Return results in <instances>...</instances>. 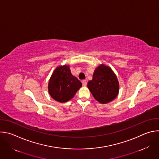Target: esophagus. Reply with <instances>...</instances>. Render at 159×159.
Instances as JSON below:
<instances>
[{
  "mask_svg": "<svg viewBox=\"0 0 159 159\" xmlns=\"http://www.w3.org/2000/svg\"><path fill=\"white\" fill-rule=\"evenodd\" d=\"M82 85H83V86L85 87V86L87 85V81H86V80H82Z\"/></svg>",
  "mask_w": 159,
  "mask_h": 159,
  "instance_id": "1",
  "label": "esophagus"
}]
</instances>
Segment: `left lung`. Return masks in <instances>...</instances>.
I'll use <instances>...</instances> for the list:
<instances>
[{
    "mask_svg": "<svg viewBox=\"0 0 159 159\" xmlns=\"http://www.w3.org/2000/svg\"><path fill=\"white\" fill-rule=\"evenodd\" d=\"M87 87L94 98L102 104L112 101L119 92V82L116 74L109 66L103 64L95 68Z\"/></svg>",
    "mask_w": 159,
    "mask_h": 159,
    "instance_id": "1",
    "label": "left lung"
}]
</instances>
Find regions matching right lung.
I'll return each mask as SVG.
<instances>
[{
	"instance_id": "right-lung-1",
	"label": "right lung",
	"mask_w": 159,
	"mask_h": 159,
	"mask_svg": "<svg viewBox=\"0 0 159 159\" xmlns=\"http://www.w3.org/2000/svg\"><path fill=\"white\" fill-rule=\"evenodd\" d=\"M82 83L74 76L69 65L60 66L53 72L48 84V91L55 100L64 103L72 99Z\"/></svg>"
}]
</instances>
